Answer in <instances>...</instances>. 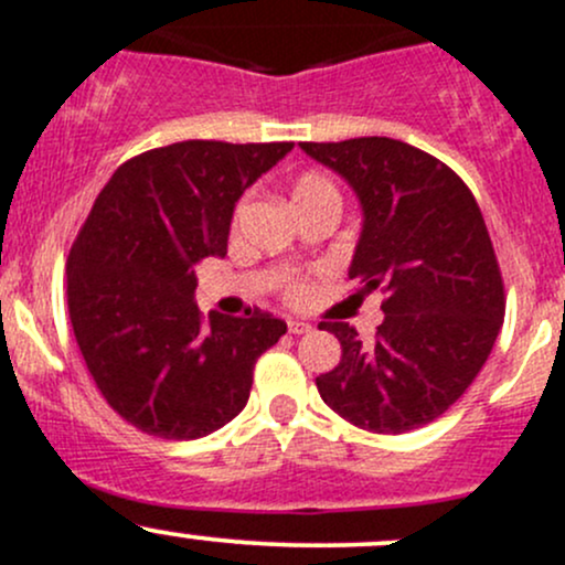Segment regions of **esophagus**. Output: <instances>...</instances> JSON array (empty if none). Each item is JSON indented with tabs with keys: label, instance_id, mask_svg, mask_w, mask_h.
I'll return each mask as SVG.
<instances>
[{
	"label": "esophagus",
	"instance_id": "obj_1",
	"mask_svg": "<svg viewBox=\"0 0 565 565\" xmlns=\"http://www.w3.org/2000/svg\"><path fill=\"white\" fill-rule=\"evenodd\" d=\"M287 330L292 332V335H306V332H311V324L302 322V319H289Z\"/></svg>",
	"mask_w": 565,
	"mask_h": 565
}]
</instances>
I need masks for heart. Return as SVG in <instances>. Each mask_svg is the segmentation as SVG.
Here are the masks:
<instances>
[{"label": "heart", "mask_w": 565, "mask_h": 565, "mask_svg": "<svg viewBox=\"0 0 565 565\" xmlns=\"http://www.w3.org/2000/svg\"><path fill=\"white\" fill-rule=\"evenodd\" d=\"M319 194H338L335 186L324 175L302 173L292 183V203H302V200L319 198ZM284 295H287L289 302H302L311 295V287L306 281H300V278H292V281L284 284Z\"/></svg>", "instance_id": "heart-1"}]
</instances>
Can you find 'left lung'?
<instances>
[{
	"label": "left lung",
	"mask_w": 565,
	"mask_h": 565,
	"mask_svg": "<svg viewBox=\"0 0 565 565\" xmlns=\"http://www.w3.org/2000/svg\"><path fill=\"white\" fill-rule=\"evenodd\" d=\"M349 181L362 233L349 278L384 292L376 341L322 322L341 362L317 379L338 417L384 436L441 417L490 358L507 295L495 248L471 189L441 159L392 138L300 142Z\"/></svg>",
	"instance_id": "obj_1"
}]
</instances>
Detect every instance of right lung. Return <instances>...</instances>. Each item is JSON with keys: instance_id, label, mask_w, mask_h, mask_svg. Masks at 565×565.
Here are the masks:
<instances>
[{"instance_id": "1", "label": "right lung", "mask_w": 565, "mask_h": 565, "mask_svg": "<svg viewBox=\"0 0 565 565\" xmlns=\"http://www.w3.org/2000/svg\"><path fill=\"white\" fill-rule=\"evenodd\" d=\"M295 142L183 140L113 173L67 257V308L94 384L148 436L192 441L243 412L287 332L265 311L203 317L198 267L227 254L241 194Z\"/></svg>"}]
</instances>
